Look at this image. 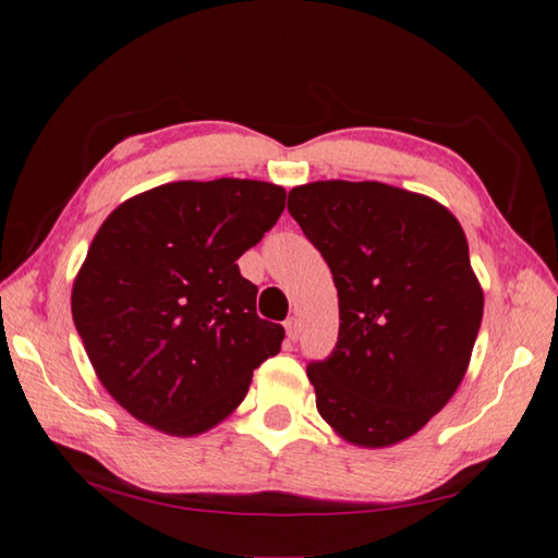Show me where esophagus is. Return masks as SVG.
Segmentation results:
<instances>
[{"label":"esophagus","mask_w":558,"mask_h":558,"mask_svg":"<svg viewBox=\"0 0 558 558\" xmlns=\"http://www.w3.org/2000/svg\"><path fill=\"white\" fill-rule=\"evenodd\" d=\"M286 332H288V339H292V342H298V337H300V319L298 317H288L286 319Z\"/></svg>","instance_id":"obj_1"}]
</instances>
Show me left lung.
Returning a JSON list of instances; mask_svg holds the SVG:
<instances>
[{
    "label": "left lung",
    "mask_w": 558,
    "mask_h": 558,
    "mask_svg": "<svg viewBox=\"0 0 558 558\" xmlns=\"http://www.w3.org/2000/svg\"><path fill=\"white\" fill-rule=\"evenodd\" d=\"M288 211L339 298L332 354L307 364L319 415L362 448L411 438L458 391L483 323L465 231L442 204L381 182L302 184Z\"/></svg>",
    "instance_id": "8db88e82"
}]
</instances>
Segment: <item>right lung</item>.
I'll use <instances>...</instances> for the list:
<instances>
[{"mask_svg":"<svg viewBox=\"0 0 558 558\" xmlns=\"http://www.w3.org/2000/svg\"><path fill=\"white\" fill-rule=\"evenodd\" d=\"M282 209V186L226 177L155 186L102 221L71 313L100 384L137 421L199 436L280 352L286 329L258 317L235 260Z\"/></svg>","mask_w":558,"mask_h":558,"instance_id":"1","label":"right lung"}]
</instances>
